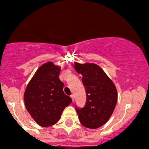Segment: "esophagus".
<instances>
[{
    "mask_svg": "<svg viewBox=\"0 0 149 149\" xmlns=\"http://www.w3.org/2000/svg\"><path fill=\"white\" fill-rule=\"evenodd\" d=\"M70 97H71L72 99V101L74 102V95H73V94H71V95H70Z\"/></svg>",
    "mask_w": 149,
    "mask_h": 149,
    "instance_id": "esophagus-1",
    "label": "esophagus"
}]
</instances>
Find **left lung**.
Segmentation results:
<instances>
[{
  "mask_svg": "<svg viewBox=\"0 0 149 149\" xmlns=\"http://www.w3.org/2000/svg\"><path fill=\"white\" fill-rule=\"evenodd\" d=\"M76 72L82 75L86 93L84 107L76 112L80 123L86 127L96 129L104 125L113 113L118 101V92L112 81L98 65L74 63Z\"/></svg>",
  "mask_w": 149,
  "mask_h": 149,
  "instance_id": "8db88e82",
  "label": "left lung"
}]
</instances>
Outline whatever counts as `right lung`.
<instances>
[{
  "label": "right lung",
  "instance_id": "add662e5",
  "mask_svg": "<svg viewBox=\"0 0 149 149\" xmlns=\"http://www.w3.org/2000/svg\"><path fill=\"white\" fill-rule=\"evenodd\" d=\"M60 73V66L52 62L46 63L37 69L25 90V107L42 127L58 123L63 111L72 102L71 98L64 94V84L59 79Z\"/></svg>",
  "mask_w": 149,
  "mask_h": 149
}]
</instances>
